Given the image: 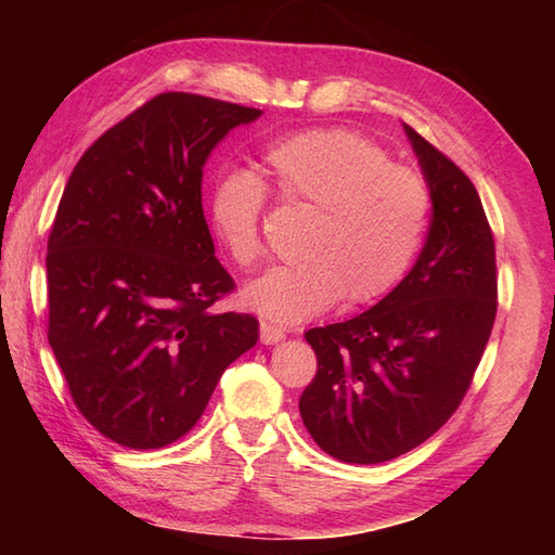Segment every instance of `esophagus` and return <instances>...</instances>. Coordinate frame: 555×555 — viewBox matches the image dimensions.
Here are the masks:
<instances>
[{
	"mask_svg": "<svg viewBox=\"0 0 555 555\" xmlns=\"http://www.w3.org/2000/svg\"><path fill=\"white\" fill-rule=\"evenodd\" d=\"M259 338H262V344L271 346V344H279V340H284L286 332L269 322H259Z\"/></svg>",
	"mask_w": 555,
	"mask_h": 555,
	"instance_id": "1",
	"label": "esophagus"
}]
</instances>
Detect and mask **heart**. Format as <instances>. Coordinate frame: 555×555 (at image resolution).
<instances>
[{"instance_id":"1","label":"heart","mask_w":555,"mask_h":555,"mask_svg":"<svg viewBox=\"0 0 555 555\" xmlns=\"http://www.w3.org/2000/svg\"><path fill=\"white\" fill-rule=\"evenodd\" d=\"M262 181L223 171L209 188L207 211L223 250L241 269L262 257L267 191L312 209L298 262L269 269L245 288L250 310L279 324H300L340 298L367 305L388 296L415 262L429 223L431 188L391 162L372 138L346 128L293 133L259 152Z\"/></svg>"}]
</instances>
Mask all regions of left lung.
Instances as JSON below:
<instances>
[{"label": "left lung", "instance_id": "left-lung-1", "mask_svg": "<svg viewBox=\"0 0 555 555\" xmlns=\"http://www.w3.org/2000/svg\"><path fill=\"white\" fill-rule=\"evenodd\" d=\"M431 188V227L410 274L348 322L305 338L317 374L300 415L332 457L376 465L439 431L463 403L499 308L496 245L473 181L405 126Z\"/></svg>", "mask_w": 555, "mask_h": 555}]
</instances>
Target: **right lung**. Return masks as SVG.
<instances>
[{
	"instance_id": "obj_1",
	"label": "right lung",
	"mask_w": 555,
	"mask_h": 555,
	"mask_svg": "<svg viewBox=\"0 0 555 555\" xmlns=\"http://www.w3.org/2000/svg\"><path fill=\"white\" fill-rule=\"evenodd\" d=\"M262 114L162 92L112 126L70 171L47 241V338L80 415L150 451L195 427L259 322L211 305L235 291L215 257L203 167Z\"/></svg>"
}]
</instances>
